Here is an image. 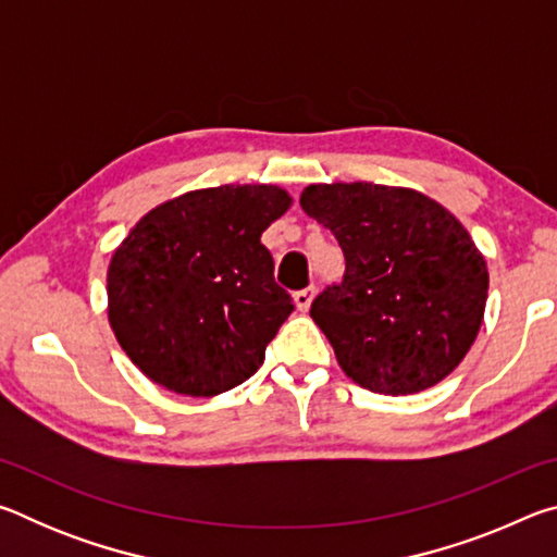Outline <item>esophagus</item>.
<instances>
[{
	"mask_svg": "<svg viewBox=\"0 0 557 557\" xmlns=\"http://www.w3.org/2000/svg\"><path fill=\"white\" fill-rule=\"evenodd\" d=\"M312 297H314V287H305V289L295 292V305L299 312H307L309 305H312Z\"/></svg>",
	"mask_w": 557,
	"mask_h": 557,
	"instance_id": "obj_1",
	"label": "esophagus"
}]
</instances>
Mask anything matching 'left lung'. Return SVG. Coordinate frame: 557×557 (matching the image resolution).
Here are the masks:
<instances>
[{
	"mask_svg": "<svg viewBox=\"0 0 557 557\" xmlns=\"http://www.w3.org/2000/svg\"><path fill=\"white\" fill-rule=\"evenodd\" d=\"M299 206L346 258L344 280L309 314L348 379L383 395L445 381L486 307V260L465 225L425 194L369 182L312 184Z\"/></svg>",
	"mask_w": 557,
	"mask_h": 557,
	"instance_id": "obj_1",
	"label": "left lung"
}]
</instances>
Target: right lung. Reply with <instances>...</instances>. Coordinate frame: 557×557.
<instances>
[{
    "label": "right lung",
    "instance_id": "1",
    "mask_svg": "<svg viewBox=\"0 0 557 557\" xmlns=\"http://www.w3.org/2000/svg\"><path fill=\"white\" fill-rule=\"evenodd\" d=\"M289 206L272 184L199 188L159 203L117 245L108 319L149 381L211 398L260 369L295 309L260 235Z\"/></svg>",
    "mask_w": 557,
    "mask_h": 557
}]
</instances>
